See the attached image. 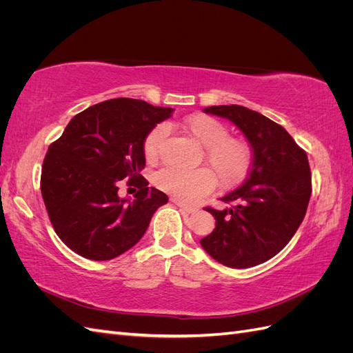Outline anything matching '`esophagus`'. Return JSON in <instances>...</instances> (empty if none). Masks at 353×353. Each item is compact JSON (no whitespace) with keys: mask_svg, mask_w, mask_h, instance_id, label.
Returning <instances> with one entry per match:
<instances>
[{"mask_svg":"<svg viewBox=\"0 0 353 353\" xmlns=\"http://www.w3.org/2000/svg\"><path fill=\"white\" fill-rule=\"evenodd\" d=\"M172 201L175 203V205H176L181 210H184V212H187V213H193V212H196V210H197V208L184 205V203H181V201H179V200H176V199H172Z\"/></svg>","mask_w":353,"mask_h":353,"instance_id":"34e87169","label":"esophagus"}]
</instances>
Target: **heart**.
Listing matches in <instances>:
<instances>
[{"mask_svg": "<svg viewBox=\"0 0 353 353\" xmlns=\"http://www.w3.org/2000/svg\"><path fill=\"white\" fill-rule=\"evenodd\" d=\"M183 128L205 145L206 162L212 169L199 168L183 170L172 166L160 169L154 175V184L179 201H196L208 194L218 184L232 188L241 184L250 174L253 165V147L243 138L231 137L228 126L216 117L193 114L183 122ZM168 135L165 125H157L144 140V154L148 162H154L160 145Z\"/></svg>", "mask_w": 353, "mask_h": 353, "instance_id": "1", "label": "heart"}]
</instances>
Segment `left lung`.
Segmentation results:
<instances>
[{
	"instance_id": "8db88e82",
	"label": "left lung",
	"mask_w": 353,
	"mask_h": 353,
	"mask_svg": "<svg viewBox=\"0 0 353 353\" xmlns=\"http://www.w3.org/2000/svg\"><path fill=\"white\" fill-rule=\"evenodd\" d=\"M206 113L236 123L253 147L244 184L221 200L230 209L205 208L215 230L200 240L213 259L230 268H250L281 252L301 225L312 193L303 148L284 128L243 105H212Z\"/></svg>"
}]
</instances>
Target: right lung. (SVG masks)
I'll return each instance as SVG.
<instances>
[{
    "label": "right lung",
    "mask_w": 353,
    "mask_h": 353,
    "mask_svg": "<svg viewBox=\"0 0 353 353\" xmlns=\"http://www.w3.org/2000/svg\"><path fill=\"white\" fill-rule=\"evenodd\" d=\"M172 114L143 100L113 99L72 117L51 143L42 163L41 193L56 234L69 249L92 261H110L141 240L153 213L168 196L148 188L147 134ZM137 185L130 202L119 183Z\"/></svg>",
    "instance_id": "right-lung-1"
}]
</instances>
